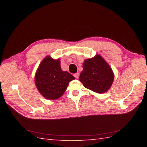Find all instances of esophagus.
<instances>
[{
    "mask_svg": "<svg viewBox=\"0 0 147 147\" xmlns=\"http://www.w3.org/2000/svg\"><path fill=\"white\" fill-rule=\"evenodd\" d=\"M79 76H80V74L78 73H76V74H74V76L76 78H79Z\"/></svg>",
    "mask_w": 147,
    "mask_h": 147,
    "instance_id": "obj_1",
    "label": "esophagus"
}]
</instances>
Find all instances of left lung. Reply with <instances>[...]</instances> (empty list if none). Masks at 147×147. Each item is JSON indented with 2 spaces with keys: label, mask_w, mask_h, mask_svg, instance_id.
Returning a JSON list of instances; mask_svg holds the SVG:
<instances>
[{
  "label": "left lung",
  "mask_w": 147,
  "mask_h": 147,
  "mask_svg": "<svg viewBox=\"0 0 147 147\" xmlns=\"http://www.w3.org/2000/svg\"><path fill=\"white\" fill-rule=\"evenodd\" d=\"M114 78V74L110 65L101 55L96 54L84 61L79 80L86 88L104 93L110 89Z\"/></svg>",
  "instance_id": "8db88e82"
}]
</instances>
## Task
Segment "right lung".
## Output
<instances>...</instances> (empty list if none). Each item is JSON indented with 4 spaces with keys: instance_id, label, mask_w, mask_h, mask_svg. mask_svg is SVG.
I'll list each match as a JSON object with an SVG mask.
<instances>
[{
    "instance_id": "1",
    "label": "right lung",
    "mask_w": 147,
    "mask_h": 147,
    "mask_svg": "<svg viewBox=\"0 0 147 147\" xmlns=\"http://www.w3.org/2000/svg\"><path fill=\"white\" fill-rule=\"evenodd\" d=\"M75 79L67 71L62 70L60 59L47 56L36 71L35 83L43 97L48 100L58 99L64 94L69 83Z\"/></svg>"
}]
</instances>
